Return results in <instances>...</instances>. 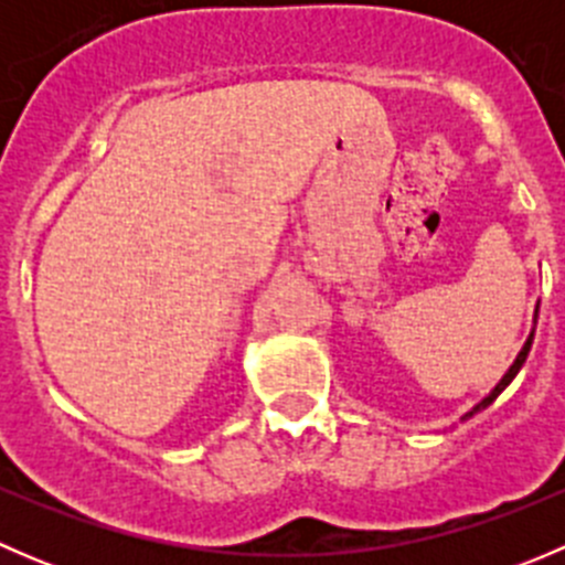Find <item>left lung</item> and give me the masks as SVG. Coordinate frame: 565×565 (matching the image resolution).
<instances>
[{
  "label": "left lung",
  "mask_w": 565,
  "mask_h": 565,
  "mask_svg": "<svg viewBox=\"0 0 565 565\" xmlns=\"http://www.w3.org/2000/svg\"><path fill=\"white\" fill-rule=\"evenodd\" d=\"M535 319H539V309H535V315H533V322H535ZM533 333H535V328H533ZM533 333H530V335H527L525 347H522V350H520V355H516V361H514V363H511V369H509V372H505V374H503V380H500V383H498V385H494V388H492V393H489V396H483V398H481V402H478V404H476V407H472V409H470V413H465V415H461V420H467V418H472V415H476V413H481V409H483V407H489V404H492V402H494V398H498V396H500V393H503L505 388H509V383H511V380H514V377H516V374H520L522 363H525V361H527V352H530V344H533Z\"/></svg>",
  "instance_id": "1"
}]
</instances>
